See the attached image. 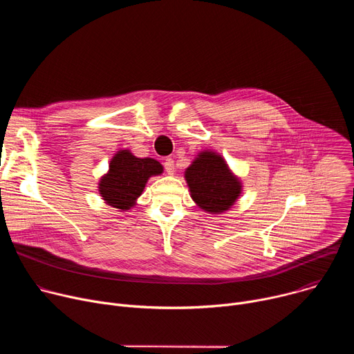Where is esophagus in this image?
Segmentation results:
<instances>
[{
    "instance_id": "1",
    "label": "esophagus",
    "mask_w": 354,
    "mask_h": 354,
    "mask_svg": "<svg viewBox=\"0 0 354 354\" xmlns=\"http://www.w3.org/2000/svg\"><path fill=\"white\" fill-rule=\"evenodd\" d=\"M164 168H165V171L169 175H172L175 172V161H174V158H167L165 162H164Z\"/></svg>"
}]
</instances>
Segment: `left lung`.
I'll use <instances>...</instances> for the list:
<instances>
[{
	"label": "left lung",
	"mask_w": 354,
	"mask_h": 354,
	"mask_svg": "<svg viewBox=\"0 0 354 354\" xmlns=\"http://www.w3.org/2000/svg\"><path fill=\"white\" fill-rule=\"evenodd\" d=\"M186 182L192 198L210 213L228 210L241 193L238 179L230 172L227 164L214 153H201L186 169Z\"/></svg>",
	"instance_id": "obj_1"
}]
</instances>
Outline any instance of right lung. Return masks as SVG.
Listing matches in <instances>:
<instances>
[{"instance_id": "obj_1", "label": "right lung", "mask_w": 354, "mask_h": 354, "mask_svg": "<svg viewBox=\"0 0 354 354\" xmlns=\"http://www.w3.org/2000/svg\"><path fill=\"white\" fill-rule=\"evenodd\" d=\"M162 165L153 158H137L129 151L118 153L109 165V174L100 179L99 192L106 203L129 210L141 194L149 176L160 175Z\"/></svg>"}]
</instances>
